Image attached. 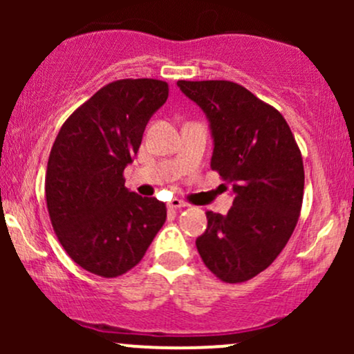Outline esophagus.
<instances>
[{"label":"esophagus","mask_w":354,"mask_h":354,"mask_svg":"<svg viewBox=\"0 0 354 354\" xmlns=\"http://www.w3.org/2000/svg\"><path fill=\"white\" fill-rule=\"evenodd\" d=\"M188 206V203H185L183 200H178V198H174L168 203V208L169 209H181V208H186Z\"/></svg>","instance_id":"obj_1"}]
</instances>
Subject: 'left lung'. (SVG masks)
Here are the masks:
<instances>
[{"instance_id": "1", "label": "left lung", "mask_w": 354, "mask_h": 354, "mask_svg": "<svg viewBox=\"0 0 354 354\" xmlns=\"http://www.w3.org/2000/svg\"><path fill=\"white\" fill-rule=\"evenodd\" d=\"M206 113L214 140L211 169L233 189L228 214L206 211L196 239L203 263L225 283H243L278 258L303 205V158L278 109L225 80L178 81Z\"/></svg>"}]
</instances>
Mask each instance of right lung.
Listing matches in <instances>:
<instances>
[{
    "instance_id": "obj_1",
    "label": "right lung",
    "mask_w": 354,
    "mask_h": 354,
    "mask_svg": "<svg viewBox=\"0 0 354 354\" xmlns=\"http://www.w3.org/2000/svg\"><path fill=\"white\" fill-rule=\"evenodd\" d=\"M161 80H116L73 111L48 160L44 193L53 230L68 256L103 278L124 274L166 221V205L124 186L146 124L168 100Z\"/></svg>"
}]
</instances>
